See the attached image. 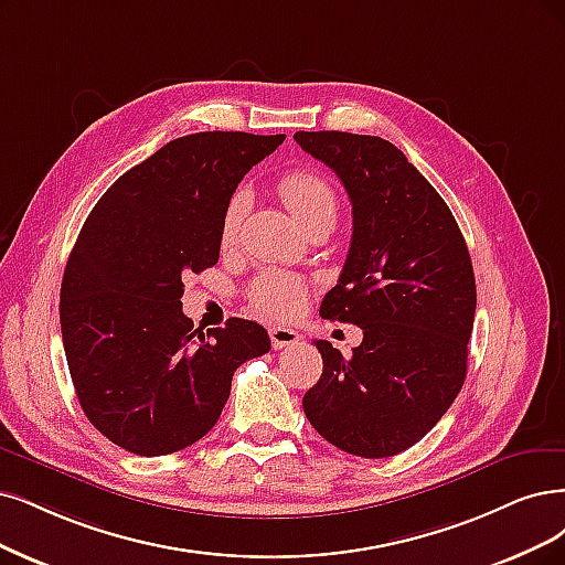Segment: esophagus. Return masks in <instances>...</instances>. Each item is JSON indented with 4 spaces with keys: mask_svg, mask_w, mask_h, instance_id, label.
Wrapping results in <instances>:
<instances>
[{
    "mask_svg": "<svg viewBox=\"0 0 565 565\" xmlns=\"http://www.w3.org/2000/svg\"><path fill=\"white\" fill-rule=\"evenodd\" d=\"M269 340H271V347H275V349H286V347L300 344L298 332L290 330V328H281V326L269 328Z\"/></svg>",
    "mask_w": 565,
    "mask_h": 565,
    "instance_id": "34e87169",
    "label": "esophagus"
}]
</instances>
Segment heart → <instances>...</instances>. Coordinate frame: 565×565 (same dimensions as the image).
<instances>
[{
	"label": "heart",
	"instance_id": "1",
	"mask_svg": "<svg viewBox=\"0 0 565 565\" xmlns=\"http://www.w3.org/2000/svg\"><path fill=\"white\" fill-rule=\"evenodd\" d=\"M279 195L288 212L307 227L315 221H335L338 195L321 174L311 170H294L281 177ZM244 193H235L227 202L221 221V244L230 246L237 237V230L244 216ZM307 300V284L298 277L284 275V271H265L248 290V302L258 315L267 319H290L302 309Z\"/></svg>",
	"mask_w": 565,
	"mask_h": 565
}]
</instances>
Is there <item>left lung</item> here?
Wrapping results in <instances>:
<instances>
[{
	"instance_id": "8db88e82",
	"label": "left lung",
	"mask_w": 565,
	"mask_h": 565,
	"mask_svg": "<svg viewBox=\"0 0 565 565\" xmlns=\"http://www.w3.org/2000/svg\"><path fill=\"white\" fill-rule=\"evenodd\" d=\"M296 141L340 177L353 214L321 317L363 330L351 359L315 342L323 372L302 407L338 449L395 456L443 419L466 382L477 307L468 246L447 202L391 141L335 130Z\"/></svg>"
}]
</instances>
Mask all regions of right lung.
Returning a JSON list of instances; mask_svg holds the SVG:
<instances>
[{"mask_svg":"<svg viewBox=\"0 0 565 565\" xmlns=\"http://www.w3.org/2000/svg\"><path fill=\"white\" fill-rule=\"evenodd\" d=\"M284 139L179 137L116 179L83 223L60 288L62 344L83 412L114 445L137 456L195 445L235 370L269 351L254 321L193 330L181 277L218 263L230 198Z\"/></svg>","mask_w":565,"mask_h":565,"instance_id":"right-lung-1","label":"right lung"}]
</instances>
